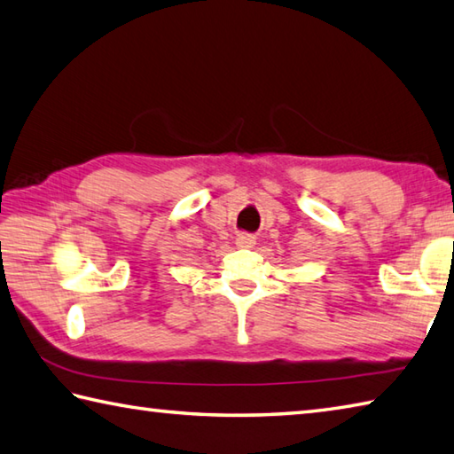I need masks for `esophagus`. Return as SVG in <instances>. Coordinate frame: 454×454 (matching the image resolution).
<instances>
[{"label":"esophagus","instance_id":"obj_1","mask_svg":"<svg viewBox=\"0 0 454 454\" xmlns=\"http://www.w3.org/2000/svg\"><path fill=\"white\" fill-rule=\"evenodd\" d=\"M253 245H254V235H251V233L237 235V247H241V249H251Z\"/></svg>","mask_w":454,"mask_h":454}]
</instances>
